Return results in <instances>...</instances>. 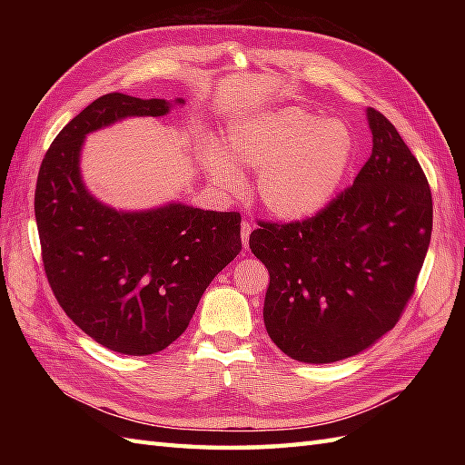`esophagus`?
I'll use <instances>...</instances> for the list:
<instances>
[{
    "instance_id": "34e87169",
    "label": "esophagus",
    "mask_w": 465,
    "mask_h": 465,
    "mask_svg": "<svg viewBox=\"0 0 465 465\" xmlns=\"http://www.w3.org/2000/svg\"><path fill=\"white\" fill-rule=\"evenodd\" d=\"M250 233H252V223L242 222V243H243V248H248V245H250Z\"/></svg>"
}]
</instances>
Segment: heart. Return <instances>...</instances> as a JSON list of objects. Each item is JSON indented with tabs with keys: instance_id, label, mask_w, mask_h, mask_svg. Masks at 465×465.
Returning <instances> with one entry per match:
<instances>
[{
	"instance_id": "1",
	"label": "heart",
	"mask_w": 465,
	"mask_h": 465,
	"mask_svg": "<svg viewBox=\"0 0 465 465\" xmlns=\"http://www.w3.org/2000/svg\"><path fill=\"white\" fill-rule=\"evenodd\" d=\"M225 145L227 153L213 143L203 150L207 173L225 190H240L243 175L235 163L260 172V202L283 222L320 213L338 193L355 155L348 124L298 105L243 115L230 127Z\"/></svg>"
}]
</instances>
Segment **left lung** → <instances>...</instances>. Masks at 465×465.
<instances>
[{"instance_id":"8db88e82","label":"left lung","mask_w":465,"mask_h":465,"mask_svg":"<svg viewBox=\"0 0 465 465\" xmlns=\"http://www.w3.org/2000/svg\"><path fill=\"white\" fill-rule=\"evenodd\" d=\"M371 155L353 185L305 222H260L250 248L270 272L263 323L303 363L368 350L398 323L431 238L426 175L396 127L368 107Z\"/></svg>"}]
</instances>
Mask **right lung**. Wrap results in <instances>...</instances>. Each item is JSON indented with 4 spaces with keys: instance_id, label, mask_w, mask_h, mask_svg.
<instances>
[{
    "instance_id": "right-lung-1",
    "label": "right lung",
    "mask_w": 465,
    "mask_h": 465,
    "mask_svg": "<svg viewBox=\"0 0 465 465\" xmlns=\"http://www.w3.org/2000/svg\"><path fill=\"white\" fill-rule=\"evenodd\" d=\"M173 104L97 97L57 134L37 173L35 222L54 295L77 328L124 355L157 353L180 338L207 285L242 250L238 212L180 202L122 212L84 183L87 134L125 117L165 115Z\"/></svg>"
}]
</instances>
